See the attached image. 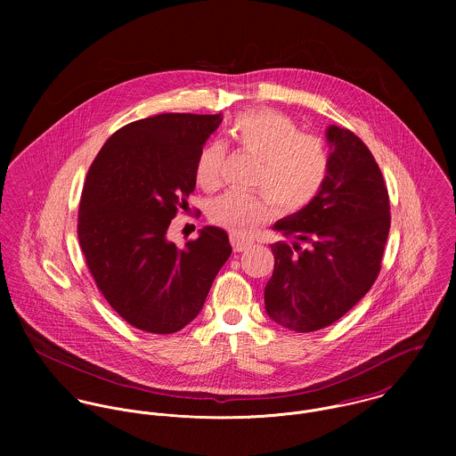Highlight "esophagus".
<instances>
[{
	"instance_id": "34e87169",
	"label": "esophagus",
	"mask_w": 456,
	"mask_h": 456,
	"mask_svg": "<svg viewBox=\"0 0 456 456\" xmlns=\"http://www.w3.org/2000/svg\"><path fill=\"white\" fill-rule=\"evenodd\" d=\"M230 240H232V246H233V251H235V253H240V251H244V249L249 246L248 240L240 239V237L235 235V233L230 235Z\"/></svg>"
}]
</instances>
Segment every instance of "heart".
<instances>
[{
	"instance_id": "obj_1",
	"label": "heart",
	"mask_w": 456,
	"mask_h": 456,
	"mask_svg": "<svg viewBox=\"0 0 456 456\" xmlns=\"http://www.w3.org/2000/svg\"><path fill=\"white\" fill-rule=\"evenodd\" d=\"M228 134L232 142L258 159L253 186L264 193H224L210 203L212 223L248 235L273 212L270 200L281 212L293 214L311 205L325 186L330 158L325 145L286 116L273 110H249L235 118ZM224 149L205 145L196 158V183L203 190H216L221 183Z\"/></svg>"
}]
</instances>
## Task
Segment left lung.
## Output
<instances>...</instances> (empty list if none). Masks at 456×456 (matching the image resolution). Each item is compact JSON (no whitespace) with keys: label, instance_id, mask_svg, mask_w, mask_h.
<instances>
[{"label":"left lung","instance_id":"obj_1","mask_svg":"<svg viewBox=\"0 0 456 456\" xmlns=\"http://www.w3.org/2000/svg\"><path fill=\"white\" fill-rule=\"evenodd\" d=\"M330 174L318 198L273 224V273L265 311L293 331L340 320L370 289L390 233V200L367 145L346 128H326ZM306 248H302L301 244Z\"/></svg>","mask_w":456,"mask_h":456}]
</instances>
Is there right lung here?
Segmentation results:
<instances>
[{"label":"right lung","instance_id":"1","mask_svg":"<svg viewBox=\"0 0 456 456\" xmlns=\"http://www.w3.org/2000/svg\"><path fill=\"white\" fill-rule=\"evenodd\" d=\"M223 118L159 114L116 131L94 158L78 208V242L98 289L130 325L174 333L191 323L232 255L228 233L167 239L195 191L196 158Z\"/></svg>","mask_w":456,"mask_h":456}]
</instances>
